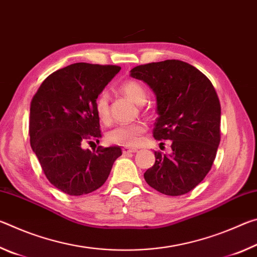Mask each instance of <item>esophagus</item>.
Here are the masks:
<instances>
[{"instance_id":"obj_1","label":"esophagus","mask_w":257,"mask_h":257,"mask_svg":"<svg viewBox=\"0 0 257 257\" xmlns=\"http://www.w3.org/2000/svg\"><path fill=\"white\" fill-rule=\"evenodd\" d=\"M137 150L136 149H123L122 150V153L123 155H128V154H133V153H136Z\"/></svg>"}]
</instances>
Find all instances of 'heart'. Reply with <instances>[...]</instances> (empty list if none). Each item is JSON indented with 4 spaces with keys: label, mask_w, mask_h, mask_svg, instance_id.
Returning <instances> with one entry per match:
<instances>
[{
    "label": "heart",
    "mask_w": 257,
    "mask_h": 257,
    "mask_svg": "<svg viewBox=\"0 0 257 257\" xmlns=\"http://www.w3.org/2000/svg\"><path fill=\"white\" fill-rule=\"evenodd\" d=\"M120 92L128 96L136 104H143L146 101L147 93L144 86L136 80H125L119 87ZM95 111L102 122L110 120V107H108V95L106 92H101L95 99ZM147 127L144 122H135L129 124H119L110 129L106 134L108 143L114 145L135 147L141 144L143 136Z\"/></svg>",
    "instance_id": "1"
}]
</instances>
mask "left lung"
<instances>
[{
  "instance_id": "left-lung-1",
  "label": "left lung",
  "mask_w": 257,
  "mask_h": 257,
  "mask_svg": "<svg viewBox=\"0 0 257 257\" xmlns=\"http://www.w3.org/2000/svg\"><path fill=\"white\" fill-rule=\"evenodd\" d=\"M130 76L156 95L154 138L171 141L170 155L154 152L146 182L169 196L189 193L210 172L220 144L221 105L214 87L198 69L179 60L142 64Z\"/></svg>"
}]
</instances>
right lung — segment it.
Wrapping results in <instances>:
<instances>
[{"label": "right lung", "instance_id": "obj_1", "mask_svg": "<svg viewBox=\"0 0 257 257\" xmlns=\"http://www.w3.org/2000/svg\"><path fill=\"white\" fill-rule=\"evenodd\" d=\"M120 69L70 64L51 73L30 102V146L51 184L71 196L98 189L122 154L119 146L82 149L85 143L99 142L95 99Z\"/></svg>", "mask_w": 257, "mask_h": 257}]
</instances>
